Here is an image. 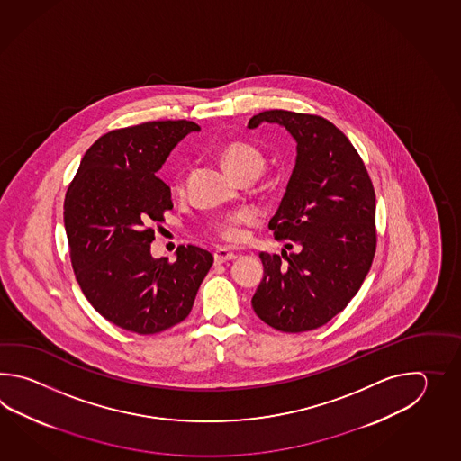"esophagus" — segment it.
Masks as SVG:
<instances>
[{
  "label": "esophagus",
  "instance_id": "34e87169",
  "mask_svg": "<svg viewBox=\"0 0 461 461\" xmlns=\"http://www.w3.org/2000/svg\"><path fill=\"white\" fill-rule=\"evenodd\" d=\"M234 258V252H230L227 249H217L216 252H214V262L216 264H226V262H230Z\"/></svg>",
  "mask_w": 461,
  "mask_h": 461
}]
</instances>
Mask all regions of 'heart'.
<instances>
[{
	"label": "heart",
	"instance_id": "obj_1",
	"mask_svg": "<svg viewBox=\"0 0 461 461\" xmlns=\"http://www.w3.org/2000/svg\"><path fill=\"white\" fill-rule=\"evenodd\" d=\"M221 159L226 165L227 169L239 179L258 176L265 165L262 153L254 145H250L247 141H240V140L229 141L221 148ZM187 175H189V169H185L177 176V186H185ZM254 219V214L249 211H234V212L212 219L207 227L221 240L235 244V242H240L244 237L242 227L252 224Z\"/></svg>",
	"mask_w": 461,
	"mask_h": 461
}]
</instances>
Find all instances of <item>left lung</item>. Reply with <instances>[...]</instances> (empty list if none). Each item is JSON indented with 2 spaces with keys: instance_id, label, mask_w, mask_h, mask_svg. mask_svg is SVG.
<instances>
[{
  "instance_id": "left-lung-1",
  "label": "left lung",
  "mask_w": 461,
  "mask_h": 461,
  "mask_svg": "<svg viewBox=\"0 0 461 461\" xmlns=\"http://www.w3.org/2000/svg\"><path fill=\"white\" fill-rule=\"evenodd\" d=\"M262 122L282 125L296 140V165L268 227L298 252L260 254L264 278L252 306L275 330L303 333L343 312L371 270L375 193L359 153L330 120L265 110L249 120V128Z\"/></svg>"
}]
</instances>
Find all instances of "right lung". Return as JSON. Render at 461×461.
Here are the masks:
<instances>
[{"label": "right lung", "instance_id": "right-lung-1", "mask_svg": "<svg viewBox=\"0 0 461 461\" xmlns=\"http://www.w3.org/2000/svg\"><path fill=\"white\" fill-rule=\"evenodd\" d=\"M201 127L158 120L98 138L80 161L64 201L70 262L82 292L105 320L138 334L181 323L214 257L179 245L176 260L153 258L151 224L173 209L157 171L177 141Z\"/></svg>", "mask_w": 461, "mask_h": 461}]
</instances>
